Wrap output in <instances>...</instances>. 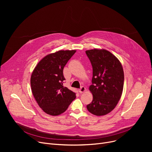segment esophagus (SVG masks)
<instances>
[{"mask_svg":"<svg viewBox=\"0 0 152 152\" xmlns=\"http://www.w3.org/2000/svg\"><path fill=\"white\" fill-rule=\"evenodd\" d=\"M86 91V88L84 87H81L80 89H79V93H83V92H85Z\"/></svg>","mask_w":152,"mask_h":152,"instance_id":"esophagus-1","label":"esophagus"}]
</instances>
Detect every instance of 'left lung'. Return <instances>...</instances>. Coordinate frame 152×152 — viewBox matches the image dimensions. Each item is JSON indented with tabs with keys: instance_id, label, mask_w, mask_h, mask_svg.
<instances>
[{
	"instance_id": "obj_1",
	"label": "left lung",
	"mask_w": 152,
	"mask_h": 152,
	"mask_svg": "<svg viewBox=\"0 0 152 152\" xmlns=\"http://www.w3.org/2000/svg\"><path fill=\"white\" fill-rule=\"evenodd\" d=\"M93 69L89 90L93 100L87 108L96 116L108 114L116 106L121 97L124 85V71L118 59L106 50L86 51Z\"/></svg>"
}]
</instances>
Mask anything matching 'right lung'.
Instances as JSON below:
<instances>
[{"label":"right lung","instance_id":"1","mask_svg":"<svg viewBox=\"0 0 152 152\" xmlns=\"http://www.w3.org/2000/svg\"><path fill=\"white\" fill-rule=\"evenodd\" d=\"M76 50H60L40 61L31 77L32 92L39 106L48 115H59L76 99V93L64 87L63 68Z\"/></svg>","mask_w":152,"mask_h":152}]
</instances>
